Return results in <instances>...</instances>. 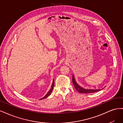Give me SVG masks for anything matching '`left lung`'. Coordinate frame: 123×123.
<instances>
[{
    "label": "left lung",
    "instance_id": "left-lung-1",
    "mask_svg": "<svg viewBox=\"0 0 123 123\" xmlns=\"http://www.w3.org/2000/svg\"><path fill=\"white\" fill-rule=\"evenodd\" d=\"M72 83L74 85V88H75L76 90L80 93H93L97 92L100 90V89H98V90H93V89H86L84 88H83L80 86L79 85L76 83V81L74 79V76L72 75Z\"/></svg>",
    "mask_w": 123,
    "mask_h": 123
}]
</instances>
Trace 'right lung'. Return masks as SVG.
<instances>
[{"mask_svg": "<svg viewBox=\"0 0 123 123\" xmlns=\"http://www.w3.org/2000/svg\"><path fill=\"white\" fill-rule=\"evenodd\" d=\"M54 86V80H53V83H52V87H51V88L50 89V90L49 91V92H48L47 93V94H46L45 96H44L43 98H41L40 99H42L46 98H47V97H48V96H49V95L51 94V92H52V91L53 89Z\"/></svg>", "mask_w": 123, "mask_h": 123, "instance_id": "right-lung-1", "label": "right lung"}]
</instances>
